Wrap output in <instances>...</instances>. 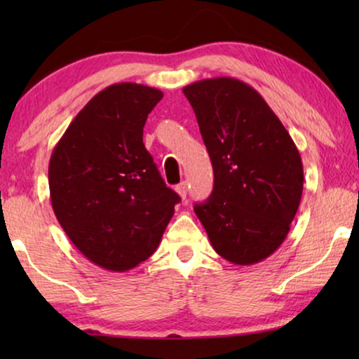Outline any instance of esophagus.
Returning <instances> with one entry per match:
<instances>
[{
    "mask_svg": "<svg viewBox=\"0 0 359 359\" xmlns=\"http://www.w3.org/2000/svg\"><path fill=\"white\" fill-rule=\"evenodd\" d=\"M175 189H176V193L180 194V198L184 199L186 198V193H188V184H186L184 181H183V183H180Z\"/></svg>",
    "mask_w": 359,
    "mask_h": 359,
    "instance_id": "1",
    "label": "esophagus"
}]
</instances>
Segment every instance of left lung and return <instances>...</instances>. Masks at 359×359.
<instances>
[{
	"mask_svg": "<svg viewBox=\"0 0 359 359\" xmlns=\"http://www.w3.org/2000/svg\"><path fill=\"white\" fill-rule=\"evenodd\" d=\"M214 168L194 212L220 257L247 266L281 247L302 198V160L263 96L230 76L183 88Z\"/></svg>",
	"mask_w": 359,
	"mask_h": 359,
	"instance_id": "obj_1",
	"label": "left lung"
}]
</instances>
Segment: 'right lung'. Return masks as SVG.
<instances>
[{
  "mask_svg": "<svg viewBox=\"0 0 359 359\" xmlns=\"http://www.w3.org/2000/svg\"><path fill=\"white\" fill-rule=\"evenodd\" d=\"M163 93L116 83L70 122L48 163L52 209L72 243L107 271L155 253L180 196L144 145V126Z\"/></svg>",
  "mask_w": 359,
  "mask_h": 359,
  "instance_id": "add662e5",
  "label": "right lung"
}]
</instances>
